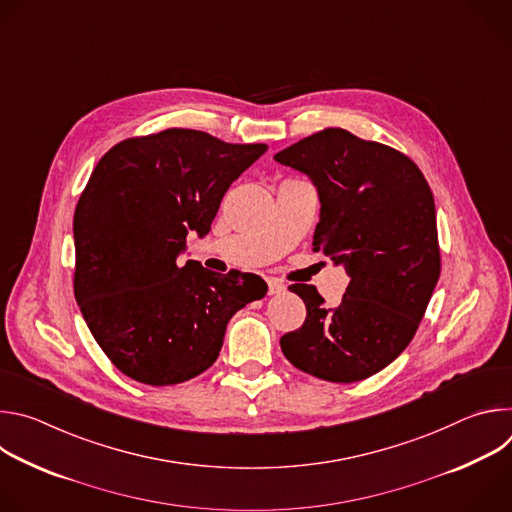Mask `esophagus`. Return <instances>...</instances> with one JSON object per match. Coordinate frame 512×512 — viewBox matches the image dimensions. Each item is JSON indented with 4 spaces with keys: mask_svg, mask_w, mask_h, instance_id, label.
<instances>
[{
    "mask_svg": "<svg viewBox=\"0 0 512 512\" xmlns=\"http://www.w3.org/2000/svg\"><path fill=\"white\" fill-rule=\"evenodd\" d=\"M267 285H269V296H279L285 291V283L281 279L271 277V279H267Z\"/></svg>",
    "mask_w": 512,
    "mask_h": 512,
    "instance_id": "esophagus-1",
    "label": "esophagus"
}]
</instances>
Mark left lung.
Listing matches in <instances>:
<instances>
[{
	"instance_id": "1",
	"label": "left lung",
	"mask_w": 512,
	"mask_h": 512,
	"mask_svg": "<svg viewBox=\"0 0 512 512\" xmlns=\"http://www.w3.org/2000/svg\"><path fill=\"white\" fill-rule=\"evenodd\" d=\"M275 160L314 182V251L350 277L336 308L314 285H289L308 316L281 336V350L296 369L330 383L369 379L407 348L440 279L429 184L405 154L340 127L300 139Z\"/></svg>"
}]
</instances>
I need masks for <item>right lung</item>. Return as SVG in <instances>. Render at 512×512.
Here are the masks:
<instances>
[{
  "label": "right lung",
  "instance_id": "1",
  "mask_svg": "<svg viewBox=\"0 0 512 512\" xmlns=\"http://www.w3.org/2000/svg\"><path fill=\"white\" fill-rule=\"evenodd\" d=\"M265 152L174 127L113 145L93 170L72 221L75 298L129 379L164 387L198 377L233 314L267 294L253 273L176 261L188 231H210L229 186Z\"/></svg>",
  "mask_w": 512,
  "mask_h": 512
}]
</instances>
